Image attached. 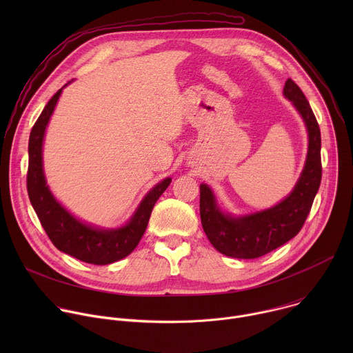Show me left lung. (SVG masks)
I'll return each instance as SVG.
<instances>
[{"mask_svg":"<svg viewBox=\"0 0 353 353\" xmlns=\"http://www.w3.org/2000/svg\"><path fill=\"white\" fill-rule=\"evenodd\" d=\"M283 94L303 119L309 132V150L303 172L293 191L270 210L244 216L223 214L212 190L199 185V215L204 232L219 253L234 259H259L293 239L303 228L321 183V132L310 103L289 78Z\"/></svg>","mask_w":353,"mask_h":353,"instance_id":"1","label":"left lung"}]
</instances>
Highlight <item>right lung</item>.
<instances>
[{
	"label": "right lung",
	"mask_w": 353,
	"mask_h": 353,
	"mask_svg": "<svg viewBox=\"0 0 353 353\" xmlns=\"http://www.w3.org/2000/svg\"><path fill=\"white\" fill-rule=\"evenodd\" d=\"M61 92L63 88L48 100V103L30 131L29 166L26 177L30 204L48 239L63 253L94 265L112 264L127 257L138 245L142 234L145 233L155 203L169 187L172 179H165L150 190L141 201L130 222L119 229H97L74 218L48 190L41 161L44 131Z\"/></svg>",
	"instance_id": "right-lung-1"
}]
</instances>
